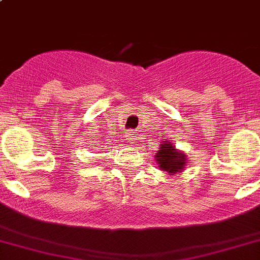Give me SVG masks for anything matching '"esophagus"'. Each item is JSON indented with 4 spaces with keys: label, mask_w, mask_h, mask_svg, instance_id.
<instances>
[{
    "label": "esophagus",
    "mask_w": 260,
    "mask_h": 260,
    "mask_svg": "<svg viewBox=\"0 0 260 260\" xmlns=\"http://www.w3.org/2000/svg\"><path fill=\"white\" fill-rule=\"evenodd\" d=\"M127 139H129V142H136L138 139V136H137V132H129L127 135Z\"/></svg>",
    "instance_id": "34e87169"
}]
</instances>
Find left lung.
<instances>
[{
    "instance_id": "obj_1",
    "label": "left lung",
    "mask_w": 260,
    "mask_h": 260,
    "mask_svg": "<svg viewBox=\"0 0 260 260\" xmlns=\"http://www.w3.org/2000/svg\"><path fill=\"white\" fill-rule=\"evenodd\" d=\"M155 159L160 170L167 172L169 175L182 172L186 165V155L182 152H179L172 142L165 139H162L161 144H159Z\"/></svg>"
}]
</instances>
